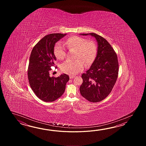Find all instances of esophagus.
Returning a JSON list of instances; mask_svg holds the SVG:
<instances>
[{
	"instance_id": "obj_1",
	"label": "esophagus",
	"mask_w": 146,
	"mask_h": 146,
	"mask_svg": "<svg viewBox=\"0 0 146 146\" xmlns=\"http://www.w3.org/2000/svg\"><path fill=\"white\" fill-rule=\"evenodd\" d=\"M74 77V76H72V75H70V76H69L70 79H73Z\"/></svg>"
}]
</instances>
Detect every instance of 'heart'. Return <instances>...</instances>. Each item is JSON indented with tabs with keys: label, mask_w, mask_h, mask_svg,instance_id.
Returning <instances> with one entry per match:
<instances>
[{
	"label": "heart",
	"mask_w": 146,
	"mask_h": 146,
	"mask_svg": "<svg viewBox=\"0 0 146 146\" xmlns=\"http://www.w3.org/2000/svg\"><path fill=\"white\" fill-rule=\"evenodd\" d=\"M65 45L69 50H76L75 60H67L61 65V69L66 74L75 75L82 72L84 67L91 65L96 58L98 46L93 40H88L84 37L72 36L68 37ZM54 53L56 58L62 60L66 56V50L64 45L60 42L56 44L54 48Z\"/></svg>",
	"instance_id": "b5f03b06"
}]
</instances>
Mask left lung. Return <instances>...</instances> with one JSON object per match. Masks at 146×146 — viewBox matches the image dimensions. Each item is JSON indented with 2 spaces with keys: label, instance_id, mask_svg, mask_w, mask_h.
Listing matches in <instances>:
<instances>
[{
  "label": "left lung",
  "instance_id": "left-lung-1",
  "mask_svg": "<svg viewBox=\"0 0 146 146\" xmlns=\"http://www.w3.org/2000/svg\"><path fill=\"white\" fill-rule=\"evenodd\" d=\"M89 34L98 42V53L90 69L82 74L80 91L88 101L98 102L111 93L118 77L119 65L117 54L106 40L94 33Z\"/></svg>",
  "mask_w": 146,
  "mask_h": 146
}]
</instances>
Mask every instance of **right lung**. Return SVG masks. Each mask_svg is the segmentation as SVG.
<instances>
[{
    "mask_svg": "<svg viewBox=\"0 0 146 146\" xmlns=\"http://www.w3.org/2000/svg\"><path fill=\"white\" fill-rule=\"evenodd\" d=\"M65 35L62 33L47 35L37 42L31 52L28 80L35 95L45 102H53L62 96L69 79L65 74L58 77L50 76L51 67L54 66L56 60L54 54L55 44Z\"/></svg>",
    "mask_w": 146,
    "mask_h": 146,
    "instance_id": "1",
    "label": "right lung"
}]
</instances>
